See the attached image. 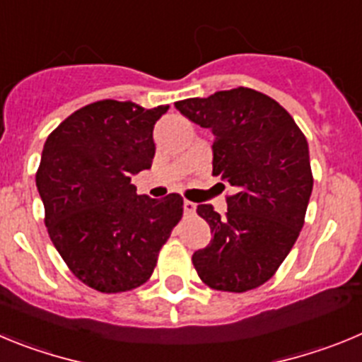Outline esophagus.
Returning <instances> with one entry per match:
<instances>
[{
	"label": "esophagus",
	"instance_id": "1",
	"mask_svg": "<svg viewBox=\"0 0 362 362\" xmlns=\"http://www.w3.org/2000/svg\"><path fill=\"white\" fill-rule=\"evenodd\" d=\"M184 211L187 214H193L194 211H197V204H194V202H189V200H185L184 202Z\"/></svg>",
	"mask_w": 362,
	"mask_h": 362
}]
</instances>
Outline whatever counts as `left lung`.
<instances>
[{
	"label": "left lung",
	"instance_id": "left-lung-1",
	"mask_svg": "<svg viewBox=\"0 0 362 362\" xmlns=\"http://www.w3.org/2000/svg\"><path fill=\"white\" fill-rule=\"evenodd\" d=\"M175 108L213 132V175L234 189L223 216L197 207L213 240L193 254L194 269L214 291H252L276 274L305 223L314 185L307 139L281 104L252 88Z\"/></svg>",
	"mask_w": 362,
	"mask_h": 362
}]
</instances>
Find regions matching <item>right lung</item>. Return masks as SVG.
<instances>
[{
	"mask_svg": "<svg viewBox=\"0 0 362 362\" xmlns=\"http://www.w3.org/2000/svg\"><path fill=\"white\" fill-rule=\"evenodd\" d=\"M168 108L97 100L66 117L45 142L35 184L48 236L71 274L104 294L151 278L184 213L180 194L153 200L132 184V175L151 168L153 128Z\"/></svg>",
	"mask_w": 362,
	"mask_h": 362,
	"instance_id": "1",
	"label": "right lung"
}]
</instances>
